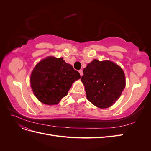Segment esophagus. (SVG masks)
<instances>
[{
	"mask_svg": "<svg viewBox=\"0 0 151 151\" xmlns=\"http://www.w3.org/2000/svg\"><path fill=\"white\" fill-rule=\"evenodd\" d=\"M79 72L80 73V75H81V76H83V70H79Z\"/></svg>",
	"mask_w": 151,
	"mask_h": 151,
	"instance_id": "esophagus-1",
	"label": "esophagus"
}]
</instances>
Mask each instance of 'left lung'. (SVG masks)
Here are the masks:
<instances>
[{"instance_id": "1", "label": "left lung", "mask_w": 151, "mask_h": 151, "mask_svg": "<svg viewBox=\"0 0 151 151\" xmlns=\"http://www.w3.org/2000/svg\"><path fill=\"white\" fill-rule=\"evenodd\" d=\"M81 81L87 99L94 106L106 108L115 103L125 87L122 68L111 61L94 59L83 70Z\"/></svg>"}]
</instances>
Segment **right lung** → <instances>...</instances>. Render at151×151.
Here are the masks:
<instances>
[{"label": "right lung", "mask_w": 151, "mask_h": 151, "mask_svg": "<svg viewBox=\"0 0 151 151\" xmlns=\"http://www.w3.org/2000/svg\"><path fill=\"white\" fill-rule=\"evenodd\" d=\"M80 78L79 73L63 58L49 57L36 64L30 83L36 98L50 105L58 104L68 94L72 84Z\"/></svg>", "instance_id": "add662e5"}]
</instances>
